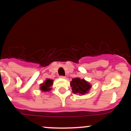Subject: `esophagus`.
<instances>
[{
  "label": "esophagus",
  "instance_id": "obj_1",
  "mask_svg": "<svg viewBox=\"0 0 131 131\" xmlns=\"http://www.w3.org/2000/svg\"><path fill=\"white\" fill-rule=\"evenodd\" d=\"M60 78H62V79H64V78H65L66 77H65V76H60Z\"/></svg>",
  "mask_w": 131,
  "mask_h": 131
}]
</instances>
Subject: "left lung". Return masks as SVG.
I'll return each instance as SVG.
<instances>
[{
  "label": "left lung",
  "mask_w": 131,
  "mask_h": 131,
  "mask_svg": "<svg viewBox=\"0 0 131 131\" xmlns=\"http://www.w3.org/2000/svg\"><path fill=\"white\" fill-rule=\"evenodd\" d=\"M72 88V91L74 94L84 95L88 94L91 88L92 85L89 82L84 79H81L79 78H75L72 79L70 82Z\"/></svg>",
  "instance_id": "obj_1"
}]
</instances>
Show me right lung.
Wrapping results in <instances>:
<instances>
[{
    "mask_svg": "<svg viewBox=\"0 0 131 131\" xmlns=\"http://www.w3.org/2000/svg\"><path fill=\"white\" fill-rule=\"evenodd\" d=\"M53 81L50 79H47L42 84H40V89L42 92H49L52 89L53 85Z\"/></svg>",
    "mask_w": 131,
    "mask_h": 131,
    "instance_id": "add662e5",
    "label": "right lung"
}]
</instances>
